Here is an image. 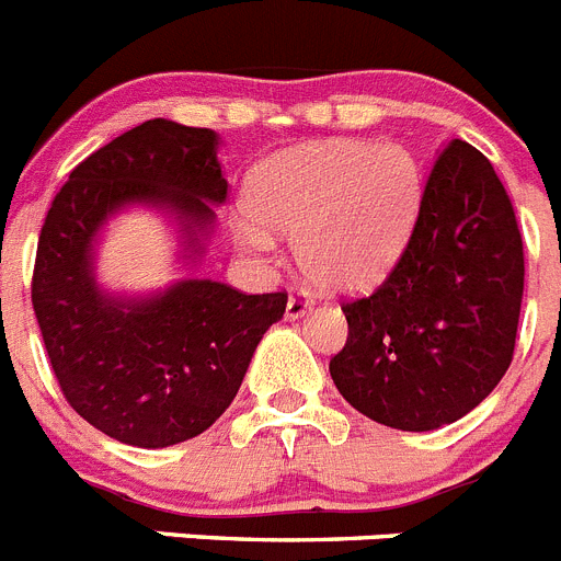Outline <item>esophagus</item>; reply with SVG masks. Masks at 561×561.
<instances>
[{"label": "esophagus", "mask_w": 561, "mask_h": 561, "mask_svg": "<svg viewBox=\"0 0 561 561\" xmlns=\"http://www.w3.org/2000/svg\"><path fill=\"white\" fill-rule=\"evenodd\" d=\"M310 307H312V301H310V298H307V293L293 290V293H290V298H287V310H285V316L290 318V321H296V318L307 316V312H310Z\"/></svg>", "instance_id": "1"}]
</instances>
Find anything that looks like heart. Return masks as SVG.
Returning <instances> with one entry per match:
<instances>
[{"instance_id":"obj_1","label":"heart","mask_w":561,"mask_h":561,"mask_svg":"<svg viewBox=\"0 0 561 561\" xmlns=\"http://www.w3.org/2000/svg\"><path fill=\"white\" fill-rule=\"evenodd\" d=\"M423 202V171L410 149L374 140H321L271 157L249 182L251 218L240 245L274 249L296 238V260L316 285L359 290L399 263Z\"/></svg>"}]
</instances>
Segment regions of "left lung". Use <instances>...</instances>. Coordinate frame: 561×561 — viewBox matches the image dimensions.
Returning <instances> with one entry per match:
<instances>
[{
  "instance_id": "obj_1",
  "label": "left lung",
  "mask_w": 561,
  "mask_h": 561,
  "mask_svg": "<svg viewBox=\"0 0 561 561\" xmlns=\"http://www.w3.org/2000/svg\"><path fill=\"white\" fill-rule=\"evenodd\" d=\"M523 240L490 160L465 140L437 151L404 254L370 296L343 305L348 340L329 374L357 412L401 432L459 421L515 352Z\"/></svg>"
}]
</instances>
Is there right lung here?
<instances>
[{"label": "right lung", "mask_w": 561, "mask_h": 561, "mask_svg": "<svg viewBox=\"0 0 561 561\" xmlns=\"http://www.w3.org/2000/svg\"><path fill=\"white\" fill-rule=\"evenodd\" d=\"M218 144L213 129L144 122L68 174L41 229L33 310L51 370L75 412L127 446H176L213 426L285 316V293L187 276L118 296L96 279L102 229L129 207L169 216L187 268L202 263L229 187Z\"/></svg>", "instance_id": "add662e5"}]
</instances>
